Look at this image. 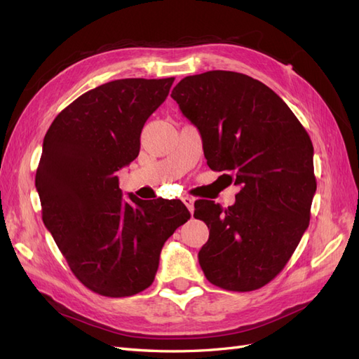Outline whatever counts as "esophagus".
Here are the masks:
<instances>
[{
	"label": "esophagus",
	"mask_w": 359,
	"mask_h": 359,
	"mask_svg": "<svg viewBox=\"0 0 359 359\" xmlns=\"http://www.w3.org/2000/svg\"><path fill=\"white\" fill-rule=\"evenodd\" d=\"M182 202H184V205L187 206L189 211L193 212V210H194V198H191V196H184V198H182Z\"/></svg>",
	"instance_id": "obj_1"
}]
</instances>
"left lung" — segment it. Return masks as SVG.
Here are the masks:
<instances>
[{
	"instance_id": "left-lung-1",
	"label": "left lung",
	"mask_w": 359,
	"mask_h": 359,
	"mask_svg": "<svg viewBox=\"0 0 359 359\" xmlns=\"http://www.w3.org/2000/svg\"><path fill=\"white\" fill-rule=\"evenodd\" d=\"M170 97L198 127L208 166L241 186L226 210L194 203V217L210 229L198 256L203 274L226 290L262 287L309 227L316 193L310 136L273 90L243 73L187 76Z\"/></svg>"
}]
</instances>
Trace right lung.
Masks as SVG:
<instances>
[{
	"label": "right lung",
	"instance_id": "obj_1",
	"mask_svg": "<svg viewBox=\"0 0 359 359\" xmlns=\"http://www.w3.org/2000/svg\"><path fill=\"white\" fill-rule=\"evenodd\" d=\"M173 81L97 86L61 111L43 140V223L76 278L99 295L132 297L153 285L163 244L190 219L178 199H123L116 177L137 157L144 124Z\"/></svg>",
	"mask_w": 359,
	"mask_h": 359
}]
</instances>
